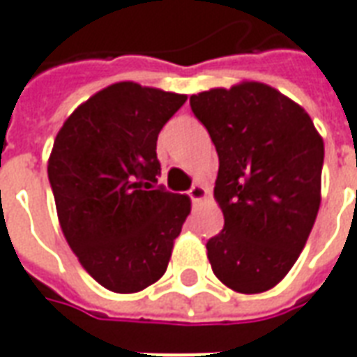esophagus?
<instances>
[{"mask_svg":"<svg viewBox=\"0 0 357 357\" xmlns=\"http://www.w3.org/2000/svg\"><path fill=\"white\" fill-rule=\"evenodd\" d=\"M187 195L191 197V201H193V203H199L201 199H204V197H206V189H204L201 183H195V185L187 191Z\"/></svg>","mask_w":357,"mask_h":357,"instance_id":"34e87169","label":"esophagus"}]
</instances>
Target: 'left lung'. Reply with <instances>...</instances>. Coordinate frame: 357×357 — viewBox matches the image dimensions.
<instances>
[{
	"label": "left lung",
	"instance_id": "left-lung-1",
	"mask_svg": "<svg viewBox=\"0 0 357 357\" xmlns=\"http://www.w3.org/2000/svg\"><path fill=\"white\" fill-rule=\"evenodd\" d=\"M218 153L214 197L224 214L206 241L216 278L241 294L282 280L315 224L325 144L307 112L263 83L189 98Z\"/></svg>",
	"mask_w": 357,
	"mask_h": 357
}]
</instances>
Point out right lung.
<instances>
[{"label": "right lung", "mask_w": 357, "mask_h": 357, "mask_svg": "<svg viewBox=\"0 0 357 357\" xmlns=\"http://www.w3.org/2000/svg\"><path fill=\"white\" fill-rule=\"evenodd\" d=\"M185 94L116 83L67 118L48 160L57 218L84 271L133 294L168 268L189 197L158 185L156 141Z\"/></svg>", "instance_id": "obj_1"}]
</instances>
